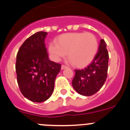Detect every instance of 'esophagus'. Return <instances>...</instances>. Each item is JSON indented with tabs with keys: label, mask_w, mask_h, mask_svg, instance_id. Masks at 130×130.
<instances>
[{
	"label": "esophagus",
	"mask_w": 130,
	"mask_h": 130,
	"mask_svg": "<svg viewBox=\"0 0 130 130\" xmlns=\"http://www.w3.org/2000/svg\"><path fill=\"white\" fill-rule=\"evenodd\" d=\"M67 66H64V65H62L61 66V70H64V69L67 68Z\"/></svg>",
	"instance_id": "1"
}]
</instances>
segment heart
<instances>
[{
    "label": "heart",
    "mask_w": 130,
    "mask_h": 130,
    "mask_svg": "<svg viewBox=\"0 0 130 130\" xmlns=\"http://www.w3.org/2000/svg\"><path fill=\"white\" fill-rule=\"evenodd\" d=\"M50 43L48 46L51 58L59 62L68 53L70 61L75 66L82 68L92 61L98 51L99 44L93 34L73 32L64 34Z\"/></svg>",
    "instance_id": "heart-1"
}]
</instances>
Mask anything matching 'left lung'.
<instances>
[{
	"instance_id": "left-lung-1",
	"label": "left lung",
	"mask_w": 130,
	"mask_h": 130,
	"mask_svg": "<svg viewBox=\"0 0 130 130\" xmlns=\"http://www.w3.org/2000/svg\"><path fill=\"white\" fill-rule=\"evenodd\" d=\"M104 40H100L96 57L88 66L75 70L72 86L75 91L83 96L94 94L104 85L107 79L109 54Z\"/></svg>"
}]
</instances>
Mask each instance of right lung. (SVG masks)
<instances>
[{
    "mask_svg": "<svg viewBox=\"0 0 130 130\" xmlns=\"http://www.w3.org/2000/svg\"><path fill=\"white\" fill-rule=\"evenodd\" d=\"M45 32H38L26 39L18 51L15 70L20 90L33 102L49 99L54 90L61 65L50 60L47 52Z\"/></svg>",
    "mask_w": 130,
    "mask_h": 130,
    "instance_id": "add662e5",
    "label": "right lung"
}]
</instances>
